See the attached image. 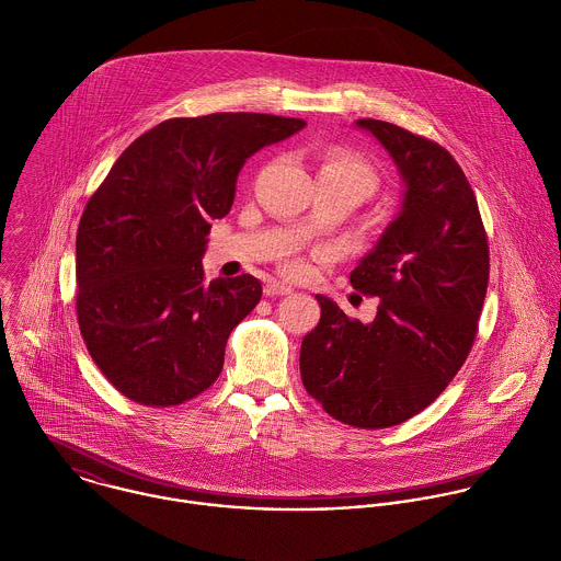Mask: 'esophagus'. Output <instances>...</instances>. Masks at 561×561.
<instances>
[{"label":"esophagus","mask_w":561,"mask_h":561,"mask_svg":"<svg viewBox=\"0 0 561 561\" xmlns=\"http://www.w3.org/2000/svg\"><path fill=\"white\" fill-rule=\"evenodd\" d=\"M264 293H266V297H282V295H290L293 286H286L282 282H268L264 286Z\"/></svg>","instance_id":"esophagus-1"}]
</instances>
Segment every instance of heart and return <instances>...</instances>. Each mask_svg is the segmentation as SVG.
<instances>
[{
  "mask_svg": "<svg viewBox=\"0 0 561 561\" xmlns=\"http://www.w3.org/2000/svg\"><path fill=\"white\" fill-rule=\"evenodd\" d=\"M319 172L332 174V176H336V179L350 183V185L356 190V194L360 196V201L367 198V196L374 192V187H376V174H374V170H371L367 163H363L360 159H356V157H352V154H345V152L332 154V157L321 165ZM286 271H288L290 275H299V273L304 271V264H301V262H290V264H286Z\"/></svg>",
  "mask_w": 561,
  "mask_h": 561,
  "instance_id": "obj_1",
  "label": "heart"
}]
</instances>
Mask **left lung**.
Instances as JSON below:
<instances>
[{
  "label": "left lung",
  "mask_w": 561,
  "mask_h": 561,
  "mask_svg": "<svg viewBox=\"0 0 561 561\" xmlns=\"http://www.w3.org/2000/svg\"><path fill=\"white\" fill-rule=\"evenodd\" d=\"M393 159L402 207L350 282L380 297L376 319H350L332 299L301 343L306 391L334 420L389 428L424 411L466 363L490 282L477 196L439 144L382 119H356Z\"/></svg>",
  "instance_id": "obj_1"
}]
</instances>
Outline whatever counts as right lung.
I'll return each instance as SVG.
<instances>
[{"label":"right lung","instance_id":"obj_1","mask_svg":"<svg viewBox=\"0 0 561 561\" xmlns=\"http://www.w3.org/2000/svg\"><path fill=\"white\" fill-rule=\"evenodd\" d=\"M306 126L266 113L174 117L139 135L89 198L76 236V310L106 380L146 407L216 382L231 330L257 306L253 275L205 282L211 220L251 154Z\"/></svg>","mask_w":561,"mask_h":561}]
</instances>
